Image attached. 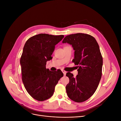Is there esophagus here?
Returning <instances> with one entry per match:
<instances>
[{
	"label": "esophagus",
	"instance_id": "obj_1",
	"mask_svg": "<svg viewBox=\"0 0 121 121\" xmlns=\"http://www.w3.org/2000/svg\"><path fill=\"white\" fill-rule=\"evenodd\" d=\"M62 72H63V74H64V75H66V72L65 71H64V69H62Z\"/></svg>",
	"mask_w": 121,
	"mask_h": 121
}]
</instances>
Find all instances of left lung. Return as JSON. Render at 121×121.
<instances>
[{
	"label": "left lung",
	"mask_w": 121,
	"mask_h": 121,
	"mask_svg": "<svg viewBox=\"0 0 121 121\" xmlns=\"http://www.w3.org/2000/svg\"><path fill=\"white\" fill-rule=\"evenodd\" d=\"M62 43L72 46L74 50L72 62L78 65L75 78L71 73H66L69 80L66 87L67 95L75 102H83L96 91L102 75L103 60L99 46L93 36L84 33L68 35Z\"/></svg>",
	"instance_id": "left-lung-1"
}]
</instances>
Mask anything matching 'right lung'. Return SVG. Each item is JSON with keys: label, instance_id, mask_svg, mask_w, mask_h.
Listing matches in <instances>:
<instances>
[{"label": "right lung", "instance_id": "1", "mask_svg": "<svg viewBox=\"0 0 121 121\" xmlns=\"http://www.w3.org/2000/svg\"><path fill=\"white\" fill-rule=\"evenodd\" d=\"M64 37L39 34L30 38L24 44L20 60L22 80L28 94L38 101L52 97L56 85L63 76L60 69L53 72L46 65L52 58L55 46Z\"/></svg>", "mask_w": 121, "mask_h": 121}]
</instances>
